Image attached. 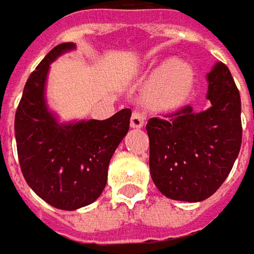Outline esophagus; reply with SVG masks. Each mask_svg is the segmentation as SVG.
Listing matches in <instances>:
<instances>
[{"label":"esophagus","mask_w":254,"mask_h":254,"mask_svg":"<svg viewBox=\"0 0 254 254\" xmlns=\"http://www.w3.org/2000/svg\"><path fill=\"white\" fill-rule=\"evenodd\" d=\"M145 124V118L144 115L138 113V112H133L132 116H130V127H142Z\"/></svg>","instance_id":"esophagus-1"}]
</instances>
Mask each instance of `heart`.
<instances>
[{"label":"heart","instance_id":"b5f03b06","mask_svg":"<svg viewBox=\"0 0 254 254\" xmlns=\"http://www.w3.org/2000/svg\"><path fill=\"white\" fill-rule=\"evenodd\" d=\"M195 72L180 59H170L158 65L145 90V103L157 110H170L183 103L192 91Z\"/></svg>","mask_w":254,"mask_h":254}]
</instances>
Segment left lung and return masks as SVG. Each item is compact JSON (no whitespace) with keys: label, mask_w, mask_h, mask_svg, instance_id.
I'll return each mask as SVG.
<instances>
[{"label":"left lung","mask_w":254,"mask_h":254,"mask_svg":"<svg viewBox=\"0 0 254 254\" xmlns=\"http://www.w3.org/2000/svg\"><path fill=\"white\" fill-rule=\"evenodd\" d=\"M206 80V110L186 106L147 124L152 182L174 200L200 202L214 195L242 147V100L230 69L217 62Z\"/></svg>","instance_id":"left-lung-1"}]
</instances>
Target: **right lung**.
I'll use <instances>...</instances> for the list:
<instances>
[{"instance_id":"right-lung-1","label":"right lung","mask_w":254,"mask_h":254,"mask_svg":"<svg viewBox=\"0 0 254 254\" xmlns=\"http://www.w3.org/2000/svg\"><path fill=\"white\" fill-rule=\"evenodd\" d=\"M75 49L55 46L24 85L15 112L17 154L27 185L39 197L64 211H75L102 195L113 152L129 130L130 109L104 121L61 122L46 100L51 64Z\"/></svg>"}]
</instances>
